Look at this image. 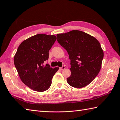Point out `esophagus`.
Wrapping results in <instances>:
<instances>
[{
    "mask_svg": "<svg viewBox=\"0 0 120 120\" xmlns=\"http://www.w3.org/2000/svg\"><path fill=\"white\" fill-rule=\"evenodd\" d=\"M65 68V66H63L62 67H60V70H64Z\"/></svg>",
    "mask_w": 120,
    "mask_h": 120,
    "instance_id": "esophagus-1",
    "label": "esophagus"
}]
</instances>
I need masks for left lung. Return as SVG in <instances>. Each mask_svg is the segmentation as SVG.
<instances>
[{
  "mask_svg": "<svg viewBox=\"0 0 120 120\" xmlns=\"http://www.w3.org/2000/svg\"><path fill=\"white\" fill-rule=\"evenodd\" d=\"M57 41L66 50L70 60L68 83L75 88L89 85L98 74L104 57L101 44L94 37L74 30L57 35Z\"/></svg>",
  "mask_w": 120,
  "mask_h": 120,
  "instance_id": "8db88e82",
  "label": "left lung"
}]
</instances>
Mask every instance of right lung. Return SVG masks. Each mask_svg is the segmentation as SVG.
Masks as SVG:
<instances>
[{
    "label": "right lung",
    "mask_w": 120,
    "mask_h": 120,
    "mask_svg": "<svg viewBox=\"0 0 120 120\" xmlns=\"http://www.w3.org/2000/svg\"><path fill=\"white\" fill-rule=\"evenodd\" d=\"M56 40V36L37 34L21 43L14 57V63L21 79L28 87L37 92L47 90L58 67L53 69L45 61Z\"/></svg>",
    "instance_id": "add662e5"
}]
</instances>
